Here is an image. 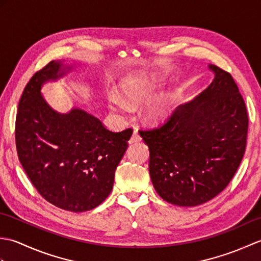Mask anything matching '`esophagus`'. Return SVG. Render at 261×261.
I'll use <instances>...</instances> for the list:
<instances>
[{"instance_id": "34e87169", "label": "esophagus", "mask_w": 261, "mask_h": 261, "mask_svg": "<svg viewBox=\"0 0 261 261\" xmlns=\"http://www.w3.org/2000/svg\"><path fill=\"white\" fill-rule=\"evenodd\" d=\"M130 141L131 142H139V141H141V137H140L139 132H138L137 129L134 130V134H132V136H131Z\"/></svg>"}]
</instances>
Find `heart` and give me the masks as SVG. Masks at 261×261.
<instances>
[{
	"mask_svg": "<svg viewBox=\"0 0 261 261\" xmlns=\"http://www.w3.org/2000/svg\"><path fill=\"white\" fill-rule=\"evenodd\" d=\"M162 85V77L158 75L142 74L125 80L120 85V94H109L108 102L110 109L114 113L125 115L130 112V107H137L148 101L154 95ZM171 112V96L164 93L149 103L146 108L148 119L160 121Z\"/></svg>",
	"mask_w": 261,
	"mask_h": 261,
	"instance_id": "1",
	"label": "heart"
}]
</instances>
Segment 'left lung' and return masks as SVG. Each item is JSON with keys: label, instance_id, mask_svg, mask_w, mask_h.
Here are the masks:
<instances>
[{"label": "left lung", "instance_id": "1", "mask_svg": "<svg viewBox=\"0 0 261 261\" xmlns=\"http://www.w3.org/2000/svg\"><path fill=\"white\" fill-rule=\"evenodd\" d=\"M208 68L214 80L206 90L177 107L164 124L139 131L154 190L178 206H196L222 192L246 150L249 120L239 88L228 71Z\"/></svg>", "mask_w": 261, "mask_h": 261}]
</instances>
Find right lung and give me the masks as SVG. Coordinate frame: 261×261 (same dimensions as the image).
I'll use <instances>...</instances> for the list:
<instances>
[{
    "instance_id": "add662e5",
    "label": "right lung",
    "mask_w": 261,
    "mask_h": 261,
    "mask_svg": "<svg viewBox=\"0 0 261 261\" xmlns=\"http://www.w3.org/2000/svg\"><path fill=\"white\" fill-rule=\"evenodd\" d=\"M62 67L60 60H53L25 85L15 120L16 151L46 201L70 212H85L110 195L132 129L112 132L81 109L62 114L49 107L41 86L63 77Z\"/></svg>"
}]
</instances>
